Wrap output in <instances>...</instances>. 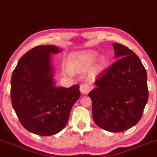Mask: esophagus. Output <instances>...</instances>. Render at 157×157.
<instances>
[{"mask_svg": "<svg viewBox=\"0 0 157 157\" xmlns=\"http://www.w3.org/2000/svg\"><path fill=\"white\" fill-rule=\"evenodd\" d=\"M90 89H91V86H90V84L87 83V82H82L80 84V90L82 94H87L90 91Z\"/></svg>", "mask_w": 157, "mask_h": 157, "instance_id": "esophagus-1", "label": "esophagus"}]
</instances>
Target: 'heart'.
Masks as SVG:
<instances>
[{"mask_svg":"<svg viewBox=\"0 0 157 157\" xmlns=\"http://www.w3.org/2000/svg\"><path fill=\"white\" fill-rule=\"evenodd\" d=\"M97 53L93 52H86L80 55L75 56L70 60V66L72 68L86 67L93 65L97 59ZM97 69L99 70H103L107 67V60L106 58L101 56L97 60Z\"/></svg>","mask_w":157,"mask_h":157,"instance_id":"1","label":"heart"}]
</instances>
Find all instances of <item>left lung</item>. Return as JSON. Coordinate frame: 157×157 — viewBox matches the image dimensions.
I'll use <instances>...</instances> for the list:
<instances>
[{
  "label": "left lung",
  "instance_id": "left-lung-1",
  "mask_svg": "<svg viewBox=\"0 0 157 157\" xmlns=\"http://www.w3.org/2000/svg\"><path fill=\"white\" fill-rule=\"evenodd\" d=\"M113 47L118 60L98 77L88 96L95 124L108 132H121L142 117L148 98L147 74L135 52L118 43Z\"/></svg>",
  "mask_w": 157,
  "mask_h": 157
}]
</instances>
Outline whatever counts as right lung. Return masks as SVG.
I'll return each mask as SVG.
<instances>
[{
  "instance_id": "obj_1",
  "label": "right lung",
  "mask_w": 157,
  "mask_h": 157,
  "mask_svg": "<svg viewBox=\"0 0 157 157\" xmlns=\"http://www.w3.org/2000/svg\"><path fill=\"white\" fill-rule=\"evenodd\" d=\"M54 45H41L19 60L11 79V99L19 120L30 132L56 135L65 127L71 109L80 97V86H56L52 55Z\"/></svg>"
}]
</instances>
